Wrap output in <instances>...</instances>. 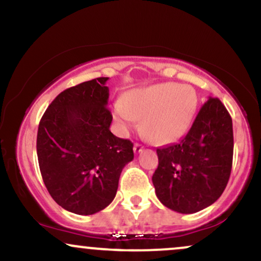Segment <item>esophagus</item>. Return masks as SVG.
<instances>
[{
    "label": "esophagus",
    "instance_id": "esophagus-1",
    "mask_svg": "<svg viewBox=\"0 0 261 261\" xmlns=\"http://www.w3.org/2000/svg\"><path fill=\"white\" fill-rule=\"evenodd\" d=\"M143 149V146L141 145V143H135L134 145V152L135 153H140V152H142Z\"/></svg>",
    "mask_w": 261,
    "mask_h": 261
}]
</instances>
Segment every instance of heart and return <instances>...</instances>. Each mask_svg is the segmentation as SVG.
Instances as JSON below:
<instances>
[{"instance_id": "1", "label": "heart", "mask_w": 261, "mask_h": 261, "mask_svg": "<svg viewBox=\"0 0 261 261\" xmlns=\"http://www.w3.org/2000/svg\"><path fill=\"white\" fill-rule=\"evenodd\" d=\"M199 106L195 89L174 82L133 89L114 104L119 131L128 134L141 120V130L151 142L167 145L179 140L190 127Z\"/></svg>"}]
</instances>
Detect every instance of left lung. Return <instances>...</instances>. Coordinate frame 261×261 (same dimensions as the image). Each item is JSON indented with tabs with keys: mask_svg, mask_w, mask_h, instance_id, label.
Instances as JSON below:
<instances>
[{
	"mask_svg": "<svg viewBox=\"0 0 261 261\" xmlns=\"http://www.w3.org/2000/svg\"><path fill=\"white\" fill-rule=\"evenodd\" d=\"M157 154L152 181L166 207L194 214L212 205L227 187L233 160L232 118L222 101L210 97L189 133Z\"/></svg>",
	"mask_w": 261,
	"mask_h": 261,
	"instance_id": "obj_1",
	"label": "left lung"
}]
</instances>
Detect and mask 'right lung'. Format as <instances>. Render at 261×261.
<instances>
[{
	"label": "right lung",
	"instance_id": "add662e5",
	"mask_svg": "<svg viewBox=\"0 0 261 261\" xmlns=\"http://www.w3.org/2000/svg\"><path fill=\"white\" fill-rule=\"evenodd\" d=\"M108 77L65 89L39 122L37 153L45 187L62 208L93 215L106 208L118 190L133 142L109 130Z\"/></svg>",
	"mask_w": 261,
	"mask_h": 261
}]
</instances>
